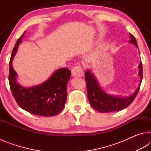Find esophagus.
Segmentation results:
<instances>
[{
    "mask_svg": "<svg viewBox=\"0 0 151 151\" xmlns=\"http://www.w3.org/2000/svg\"><path fill=\"white\" fill-rule=\"evenodd\" d=\"M71 73H72V75L73 77H75V78L76 77H81V76H83L84 75L83 68L81 67V66H75V67H74L72 69Z\"/></svg>",
    "mask_w": 151,
    "mask_h": 151,
    "instance_id": "34e87169",
    "label": "esophagus"
}]
</instances>
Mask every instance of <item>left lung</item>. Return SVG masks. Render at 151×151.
I'll use <instances>...</instances> for the list:
<instances>
[{"mask_svg": "<svg viewBox=\"0 0 151 151\" xmlns=\"http://www.w3.org/2000/svg\"><path fill=\"white\" fill-rule=\"evenodd\" d=\"M129 42L135 45L138 48L136 39L131 34H130ZM138 67L139 68V76L140 78L139 87L137 88L134 93L129 96L111 95V94L106 93L105 91L102 89L94 73H92L90 69L86 70L85 76L86 82V88H87L88 99L91 106L96 111L100 112H110L121 111L129 106L136 97L142 82V66L141 61L140 62Z\"/></svg>", "mask_w": 151, "mask_h": 151, "instance_id": "1", "label": "left lung"}]
</instances>
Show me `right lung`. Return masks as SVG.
<instances>
[{
  "label": "right lung",
  "mask_w": 151,
  "mask_h": 151,
  "mask_svg": "<svg viewBox=\"0 0 151 151\" xmlns=\"http://www.w3.org/2000/svg\"><path fill=\"white\" fill-rule=\"evenodd\" d=\"M25 32L17 40L9 63V85L14 98L20 108L35 115L52 116L63 111L67 98V83L70 70L62 68L55 70L44 83L24 87L17 81V73L12 67V60L22 42Z\"/></svg>",
  "instance_id": "add662e5"
}]
</instances>
